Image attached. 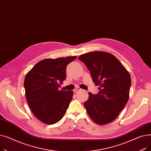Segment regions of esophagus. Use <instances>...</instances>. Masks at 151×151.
I'll return each instance as SVG.
<instances>
[{
  "label": "esophagus",
  "mask_w": 151,
  "mask_h": 151,
  "mask_svg": "<svg viewBox=\"0 0 151 151\" xmlns=\"http://www.w3.org/2000/svg\"><path fill=\"white\" fill-rule=\"evenodd\" d=\"M81 89L80 88H79V87H77V88H76L75 89H74V92H77V91H80Z\"/></svg>",
  "instance_id": "esophagus-1"
}]
</instances>
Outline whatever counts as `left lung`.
<instances>
[{"mask_svg": "<svg viewBox=\"0 0 151 151\" xmlns=\"http://www.w3.org/2000/svg\"><path fill=\"white\" fill-rule=\"evenodd\" d=\"M78 59L88 67L99 93H89L84 105L92 121L99 125L113 121L129 97L131 78L128 71L111 54L95 51L81 55Z\"/></svg>", "mask_w": 151, "mask_h": 151, "instance_id": "1", "label": "left lung"}]
</instances>
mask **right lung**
<instances>
[{
    "instance_id": "obj_1",
    "label": "right lung",
    "mask_w": 151,
    "mask_h": 151,
    "mask_svg": "<svg viewBox=\"0 0 151 151\" xmlns=\"http://www.w3.org/2000/svg\"><path fill=\"white\" fill-rule=\"evenodd\" d=\"M77 58L70 56L40 61L26 75L24 83L28 105L34 116L46 124L59 122L72 100V91H59L66 78L68 63Z\"/></svg>"
}]
</instances>
